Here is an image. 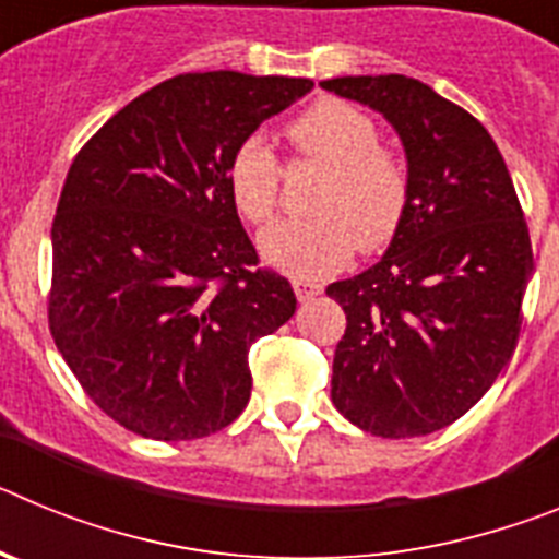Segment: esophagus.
Returning a JSON list of instances; mask_svg holds the SVG:
<instances>
[{
	"label": "esophagus",
	"mask_w": 559,
	"mask_h": 559,
	"mask_svg": "<svg viewBox=\"0 0 559 559\" xmlns=\"http://www.w3.org/2000/svg\"><path fill=\"white\" fill-rule=\"evenodd\" d=\"M294 290L299 302H310V299L322 294V285L313 283V280H294Z\"/></svg>",
	"instance_id": "1"
}]
</instances>
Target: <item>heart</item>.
<instances>
[{
	"instance_id": "obj_1",
	"label": "heart",
	"mask_w": 559,
	"mask_h": 559,
	"mask_svg": "<svg viewBox=\"0 0 559 559\" xmlns=\"http://www.w3.org/2000/svg\"><path fill=\"white\" fill-rule=\"evenodd\" d=\"M294 147L330 167L319 185V215L288 221L263 235L271 265L296 276L338 269L360 251H380L403 229L412 199L408 170L397 153L380 145L374 120L344 100H319L285 128ZM229 190L246 221L263 226L280 210L283 165L260 136H249L229 162Z\"/></svg>"
}]
</instances>
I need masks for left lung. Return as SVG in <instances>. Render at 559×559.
Listing matches in <instances>:
<instances>
[{
  "label": "left lung",
  "instance_id": "obj_1",
  "mask_svg": "<svg viewBox=\"0 0 559 559\" xmlns=\"http://www.w3.org/2000/svg\"><path fill=\"white\" fill-rule=\"evenodd\" d=\"M386 117L406 147V221L380 263L328 285L347 313L335 408L383 439L471 412L512 358L532 276L530 226L487 128L406 75L322 81Z\"/></svg>",
  "mask_w": 559,
  "mask_h": 559
}]
</instances>
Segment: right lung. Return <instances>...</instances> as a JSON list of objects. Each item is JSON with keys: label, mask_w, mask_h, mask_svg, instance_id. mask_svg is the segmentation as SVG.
I'll return each mask as SVG.
<instances>
[{"label": "right lung", "mask_w": 559, "mask_h": 559, "mask_svg": "<svg viewBox=\"0 0 559 559\" xmlns=\"http://www.w3.org/2000/svg\"><path fill=\"white\" fill-rule=\"evenodd\" d=\"M308 78L176 75L81 147L52 221L49 333L114 423L201 439L251 397L249 349L296 310L237 218L229 162Z\"/></svg>", "instance_id": "add662e5"}]
</instances>
